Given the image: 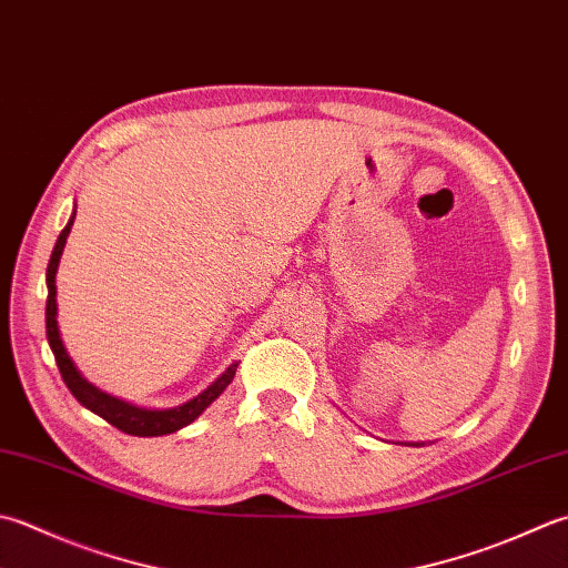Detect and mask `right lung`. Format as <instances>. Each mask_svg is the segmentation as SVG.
Wrapping results in <instances>:
<instances>
[{
	"label": "right lung",
	"mask_w": 568,
	"mask_h": 568,
	"mask_svg": "<svg viewBox=\"0 0 568 568\" xmlns=\"http://www.w3.org/2000/svg\"><path fill=\"white\" fill-rule=\"evenodd\" d=\"M73 216H75V211H73ZM73 216L69 224H65V229L59 233V241H55L49 268H47V285H49L47 337H49L51 352L55 357V364H59V372L63 376L65 386L71 388V394L88 410H93V414H98L100 418H105L110 426H115L118 430L128 433V436H166V433H174V430L189 426L194 418L202 416V410L211 402H214V398H219V394L233 382V376H236V369H239V362L231 364L229 369L206 388V392L194 396L192 402H186L176 408H166V410H148V408L130 406L125 402H120V398H115V396L100 392V388H95L93 384H88L81 376V372L75 369V364L71 362L69 352H65L61 335H59V322H55V268H59L65 239H69V233H71Z\"/></svg>",
	"instance_id": "obj_1"
}]
</instances>
